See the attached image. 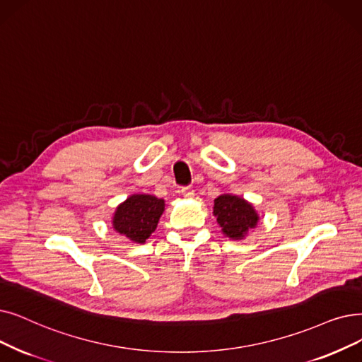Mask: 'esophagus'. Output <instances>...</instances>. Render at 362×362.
Returning a JSON list of instances; mask_svg holds the SVG:
<instances>
[{"instance_id":"esophagus-1","label":"esophagus","mask_w":362,"mask_h":362,"mask_svg":"<svg viewBox=\"0 0 362 362\" xmlns=\"http://www.w3.org/2000/svg\"><path fill=\"white\" fill-rule=\"evenodd\" d=\"M177 194L182 197V198H191V197H194V189L191 186H182V187H179V191H177Z\"/></svg>"}]
</instances>
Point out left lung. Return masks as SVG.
I'll use <instances>...</instances> for the list:
<instances>
[{
  "label": "left lung",
  "mask_w": 362,
  "mask_h": 362,
  "mask_svg": "<svg viewBox=\"0 0 362 362\" xmlns=\"http://www.w3.org/2000/svg\"><path fill=\"white\" fill-rule=\"evenodd\" d=\"M213 214L222 232L230 240H244L248 230L255 229L259 214L248 201L241 197L223 194L214 199Z\"/></svg>",
  "instance_id": "1"
}]
</instances>
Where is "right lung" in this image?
<instances>
[{
  "instance_id": "add662e5",
  "label": "right lung",
  "mask_w": 362,
  "mask_h": 362,
  "mask_svg": "<svg viewBox=\"0 0 362 362\" xmlns=\"http://www.w3.org/2000/svg\"><path fill=\"white\" fill-rule=\"evenodd\" d=\"M164 211V199L134 194L117 207L112 228L130 241L144 244L156 229Z\"/></svg>"
}]
</instances>
